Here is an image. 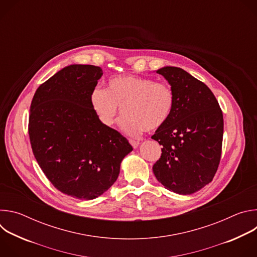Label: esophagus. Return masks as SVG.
<instances>
[{
  "mask_svg": "<svg viewBox=\"0 0 257 257\" xmlns=\"http://www.w3.org/2000/svg\"><path fill=\"white\" fill-rule=\"evenodd\" d=\"M129 142H130V144L132 145L133 149H136L137 146L139 145V141H138V140H135V139H129Z\"/></svg>",
  "mask_w": 257,
  "mask_h": 257,
  "instance_id": "34e87169",
  "label": "esophagus"
}]
</instances>
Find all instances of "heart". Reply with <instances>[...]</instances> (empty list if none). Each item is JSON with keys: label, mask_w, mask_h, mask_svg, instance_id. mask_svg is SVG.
<instances>
[{"label": "heart", "mask_w": 257, "mask_h": 257, "mask_svg": "<svg viewBox=\"0 0 257 257\" xmlns=\"http://www.w3.org/2000/svg\"><path fill=\"white\" fill-rule=\"evenodd\" d=\"M94 113L104 126H112L123 107L120 126L129 135L161 128L171 117L175 104L172 86L134 75L109 79L107 87H95L90 95Z\"/></svg>", "instance_id": "heart-1"}]
</instances>
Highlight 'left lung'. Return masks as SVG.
<instances>
[{
    "instance_id": "1",
    "label": "left lung",
    "mask_w": 257,
    "mask_h": 257,
    "mask_svg": "<svg viewBox=\"0 0 257 257\" xmlns=\"http://www.w3.org/2000/svg\"><path fill=\"white\" fill-rule=\"evenodd\" d=\"M171 84L175 104L171 117L152 136L163 145L153 171L158 181L178 194H192L211 182L222 155V109L201 81L178 67L157 71Z\"/></svg>"
}]
</instances>
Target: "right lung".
<instances>
[{
    "instance_id": "obj_1",
    "label": "right lung",
    "mask_w": 257,
    "mask_h": 257,
    "mask_svg": "<svg viewBox=\"0 0 257 257\" xmlns=\"http://www.w3.org/2000/svg\"><path fill=\"white\" fill-rule=\"evenodd\" d=\"M102 75L93 65L65 67L36 89L28 121L32 153L64 194L90 200L116 182L128 140L98 120L90 95Z\"/></svg>"
}]
</instances>
